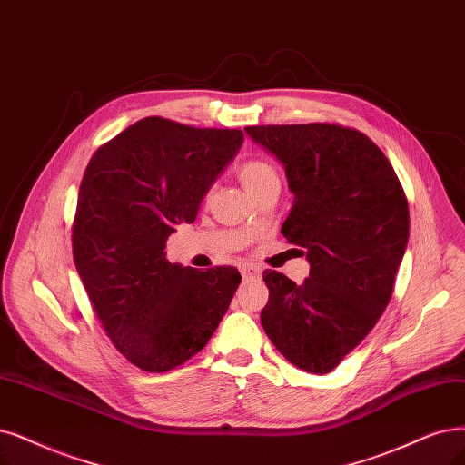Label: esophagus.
Listing matches in <instances>:
<instances>
[{
	"instance_id": "34e87169",
	"label": "esophagus",
	"mask_w": 465,
	"mask_h": 465,
	"mask_svg": "<svg viewBox=\"0 0 465 465\" xmlns=\"http://www.w3.org/2000/svg\"><path fill=\"white\" fill-rule=\"evenodd\" d=\"M242 273H243V276H256V273H261V268L254 266V264H243Z\"/></svg>"
}]
</instances>
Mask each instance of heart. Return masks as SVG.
<instances>
[{"instance_id":"heart-1","label":"heart","mask_w":465,"mask_h":465,"mask_svg":"<svg viewBox=\"0 0 465 465\" xmlns=\"http://www.w3.org/2000/svg\"><path fill=\"white\" fill-rule=\"evenodd\" d=\"M237 176L242 180L243 187L251 195H254L259 189L266 187L268 183L280 182L278 170L273 164L262 157H249L237 166Z\"/></svg>"}]
</instances>
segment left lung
I'll list each match as a JSON object with an SVG mask.
<instances>
[{
    "instance_id": "obj_1",
    "label": "left lung",
    "mask_w": 465,
    "mask_h": 465,
    "mask_svg": "<svg viewBox=\"0 0 465 465\" xmlns=\"http://www.w3.org/2000/svg\"><path fill=\"white\" fill-rule=\"evenodd\" d=\"M245 132L283 163L295 203L282 233L311 262L301 285L264 270L262 328L291 364L330 373L392 297L410 233L406 193L383 151L354 128L311 123Z\"/></svg>"
}]
</instances>
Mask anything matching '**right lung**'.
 <instances>
[{
	"instance_id": "add662e5",
	"label": "right lung",
	"mask_w": 465,
	"mask_h": 465,
	"mask_svg": "<svg viewBox=\"0 0 465 465\" xmlns=\"http://www.w3.org/2000/svg\"><path fill=\"white\" fill-rule=\"evenodd\" d=\"M243 143L235 128L137 120L85 166L73 222L78 276L103 330L128 362L164 373L195 356L226 314L237 268L166 261V239L192 223Z\"/></svg>"
}]
</instances>
